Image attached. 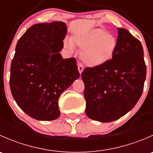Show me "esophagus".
Masks as SVG:
<instances>
[{
	"label": "esophagus",
	"instance_id": "1",
	"mask_svg": "<svg viewBox=\"0 0 153 153\" xmlns=\"http://www.w3.org/2000/svg\"><path fill=\"white\" fill-rule=\"evenodd\" d=\"M78 71H79L80 74L82 73L83 70H84V67H83V65L81 64V63H79V64H78Z\"/></svg>",
	"mask_w": 153,
	"mask_h": 153
}]
</instances>
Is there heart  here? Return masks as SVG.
I'll use <instances>...</instances> for the list:
<instances>
[{"instance_id":"heart-1","label":"heart","mask_w":153,"mask_h":153,"mask_svg":"<svg viewBox=\"0 0 153 153\" xmlns=\"http://www.w3.org/2000/svg\"><path fill=\"white\" fill-rule=\"evenodd\" d=\"M64 48L69 51L74 46L81 51V60L84 64L95 67L105 64L111 59L117 48V39L112 34L102 29L87 30L71 38V41H64Z\"/></svg>"}]
</instances>
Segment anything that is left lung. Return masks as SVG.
I'll return each mask as SVG.
<instances>
[{
  "label": "left lung",
  "instance_id": "1",
  "mask_svg": "<svg viewBox=\"0 0 153 153\" xmlns=\"http://www.w3.org/2000/svg\"><path fill=\"white\" fill-rule=\"evenodd\" d=\"M118 32L112 58L81 74L86 115L101 122L115 121L129 112L141 98L146 79L141 41L125 29L118 28Z\"/></svg>",
  "mask_w": 153,
  "mask_h": 153
}]
</instances>
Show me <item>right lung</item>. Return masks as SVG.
Wrapping results in <instances>:
<instances>
[{"mask_svg":"<svg viewBox=\"0 0 153 153\" xmlns=\"http://www.w3.org/2000/svg\"><path fill=\"white\" fill-rule=\"evenodd\" d=\"M67 26L61 21L37 24L21 37L10 68V85L18 106L38 121L60 115L61 94L80 76L75 58L63 59Z\"/></svg>","mask_w":153,"mask_h":153,"instance_id":"obj_1","label":"right lung"}]
</instances>
